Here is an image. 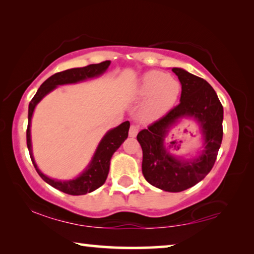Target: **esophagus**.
Segmentation results:
<instances>
[{"label":"esophagus","instance_id":"esophagus-1","mask_svg":"<svg viewBox=\"0 0 254 254\" xmlns=\"http://www.w3.org/2000/svg\"><path fill=\"white\" fill-rule=\"evenodd\" d=\"M137 132H139V127H137L135 124H131L130 130H128V135H130L131 137H134V136H136Z\"/></svg>","mask_w":254,"mask_h":254}]
</instances>
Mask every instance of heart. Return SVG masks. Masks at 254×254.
Returning <instances> with one entry per match:
<instances>
[{"mask_svg": "<svg viewBox=\"0 0 254 254\" xmlns=\"http://www.w3.org/2000/svg\"><path fill=\"white\" fill-rule=\"evenodd\" d=\"M180 92V84L166 72L151 70L140 80L137 95L148 97L143 107L145 118H156L166 113L176 101Z\"/></svg>", "mask_w": 254, "mask_h": 254, "instance_id": "b5f03b06", "label": "heart"}]
</instances>
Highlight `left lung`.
Instances as JSON below:
<instances>
[{"label": "left lung", "mask_w": 254, "mask_h": 254, "mask_svg": "<svg viewBox=\"0 0 254 254\" xmlns=\"http://www.w3.org/2000/svg\"><path fill=\"white\" fill-rule=\"evenodd\" d=\"M182 84L180 103L165 117L137 133L142 148V174L152 186L178 192L195 186L212 170L223 137V106L207 81L182 68H173ZM192 116L204 135V150L190 161L174 157L164 147V137L179 118ZM174 143V142H171ZM170 147V145H169Z\"/></svg>", "instance_id": "obj_1"}]
</instances>
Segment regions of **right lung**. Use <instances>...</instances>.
I'll use <instances>...</instances> for the list:
<instances>
[{
    "label": "right lung",
    "mask_w": 254,
    "mask_h": 254,
    "mask_svg": "<svg viewBox=\"0 0 254 254\" xmlns=\"http://www.w3.org/2000/svg\"><path fill=\"white\" fill-rule=\"evenodd\" d=\"M111 62L105 60V62L100 64H93L81 68H71L64 71L57 72L53 76H50L48 79L42 83V85L38 89L36 95L30 102L29 112H28V127H27V145L29 149L30 158H31L32 163L36 168L37 173L39 174L40 177L45 180L50 186L58 189V190L66 192L68 195H85L87 192L95 190L98 187H101L105 183L109 175L110 170V161L113 153L120 148L124 140L127 137L128 128H130V122L126 121L119 127L112 128L106 133L104 137L101 140L100 144L96 149L94 157L92 159L87 168L81 175H79L76 179L67 180V182H62V180L51 179L47 177L39 170L37 167V163L33 159L32 149H31V135H30V126H31V118L34 111V107L44 98L47 94L57 87L58 85L65 84H74L78 81L93 78L102 75L107 68H109Z\"/></svg>",
    "instance_id": "obj_1"
}]
</instances>
